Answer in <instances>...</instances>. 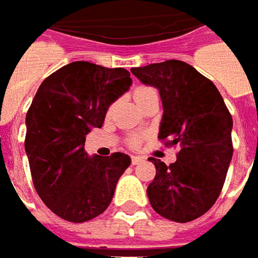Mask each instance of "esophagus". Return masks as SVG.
<instances>
[{
    "mask_svg": "<svg viewBox=\"0 0 258 258\" xmlns=\"http://www.w3.org/2000/svg\"><path fill=\"white\" fill-rule=\"evenodd\" d=\"M143 160H145V158H143V157H139V155H133V157H131V163H133V164H140Z\"/></svg>",
    "mask_w": 258,
    "mask_h": 258,
    "instance_id": "esophagus-1",
    "label": "esophagus"
}]
</instances>
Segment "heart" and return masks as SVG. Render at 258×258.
<instances>
[{"label":"heart","instance_id":"b5f03b06","mask_svg":"<svg viewBox=\"0 0 258 258\" xmlns=\"http://www.w3.org/2000/svg\"><path fill=\"white\" fill-rule=\"evenodd\" d=\"M151 91H154V89H152V88H148V86H139V88H136V89H134V100L139 101L140 98H143V97H145L146 94H149ZM140 142H142V137H140V136H133V137L130 139V145H131V146H139Z\"/></svg>","mask_w":258,"mask_h":258}]
</instances>
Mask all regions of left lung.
<instances>
[{"label": "left lung", "mask_w": 258, "mask_h": 258, "mask_svg": "<svg viewBox=\"0 0 258 258\" xmlns=\"http://www.w3.org/2000/svg\"><path fill=\"white\" fill-rule=\"evenodd\" d=\"M160 91L163 119L158 139L179 146L176 161L152 158L157 173L148 185L151 206L161 217L188 223L217 202L233 155V119L217 86L189 64L169 59L131 69Z\"/></svg>", "instance_id": "obj_1"}]
</instances>
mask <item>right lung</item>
<instances>
[{
    "mask_svg": "<svg viewBox=\"0 0 258 258\" xmlns=\"http://www.w3.org/2000/svg\"><path fill=\"white\" fill-rule=\"evenodd\" d=\"M130 86L125 69L86 61L61 67L40 85L26 113L25 151L37 194L59 218L85 223L110 205L131 158L89 157L85 139L101 128L109 106Z\"/></svg>",
    "mask_w": 258,
    "mask_h": 258,
    "instance_id": "1",
    "label": "right lung"
}]
</instances>
